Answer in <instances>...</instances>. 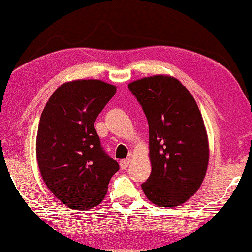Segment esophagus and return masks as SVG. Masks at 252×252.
Here are the masks:
<instances>
[{"instance_id":"esophagus-1","label":"esophagus","mask_w":252,"mask_h":252,"mask_svg":"<svg viewBox=\"0 0 252 252\" xmlns=\"http://www.w3.org/2000/svg\"><path fill=\"white\" fill-rule=\"evenodd\" d=\"M130 161H132V159H130V158H126V159H123V160H120V161H119V165H120V167H122L123 170H126V168L129 166Z\"/></svg>"}]
</instances>
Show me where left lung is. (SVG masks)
<instances>
[{"label":"left lung","mask_w":252,"mask_h":252,"mask_svg":"<svg viewBox=\"0 0 252 252\" xmlns=\"http://www.w3.org/2000/svg\"><path fill=\"white\" fill-rule=\"evenodd\" d=\"M149 124L151 173L142 190L154 204L175 208L201 187L209 164V140L197 103L171 75L130 82Z\"/></svg>","instance_id":"1"}]
</instances>
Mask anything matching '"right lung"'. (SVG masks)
Here are the masks:
<instances>
[{
	"mask_svg": "<svg viewBox=\"0 0 252 252\" xmlns=\"http://www.w3.org/2000/svg\"><path fill=\"white\" fill-rule=\"evenodd\" d=\"M117 87L97 79L64 82L41 115L36 160L48 189L68 208H95L119 170L102 149L94 123Z\"/></svg>",
	"mask_w": 252,
	"mask_h": 252,
	"instance_id": "1",
	"label": "right lung"
}]
</instances>
